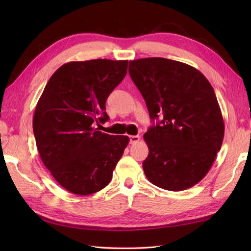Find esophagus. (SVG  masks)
<instances>
[{
  "instance_id": "1",
  "label": "esophagus",
  "mask_w": 251,
  "mask_h": 251,
  "mask_svg": "<svg viewBox=\"0 0 251 251\" xmlns=\"http://www.w3.org/2000/svg\"><path fill=\"white\" fill-rule=\"evenodd\" d=\"M140 140V137L138 135H132L130 136V143H136Z\"/></svg>"
}]
</instances>
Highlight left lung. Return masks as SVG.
Wrapping results in <instances>:
<instances>
[{
    "mask_svg": "<svg viewBox=\"0 0 251 251\" xmlns=\"http://www.w3.org/2000/svg\"><path fill=\"white\" fill-rule=\"evenodd\" d=\"M128 73L151 119L160 118L143 136L148 180L173 192L194 186L206 176L224 138L214 89L196 68L168 58L130 60Z\"/></svg>",
    "mask_w": 251,
    "mask_h": 251,
    "instance_id": "left-lung-1",
    "label": "left lung"
}]
</instances>
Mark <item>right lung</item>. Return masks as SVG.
<instances>
[{
    "mask_svg": "<svg viewBox=\"0 0 251 251\" xmlns=\"http://www.w3.org/2000/svg\"><path fill=\"white\" fill-rule=\"evenodd\" d=\"M127 60L91 59L59 67L35 107L33 133L45 166L68 192L87 196L107 186L130 138L97 131L105 101L126 76Z\"/></svg>",
    "mask_w": 251,
    "mask_h": 251,
    "instance_id": "obj_1",
    "label": "right lung"
}]
</instances>
